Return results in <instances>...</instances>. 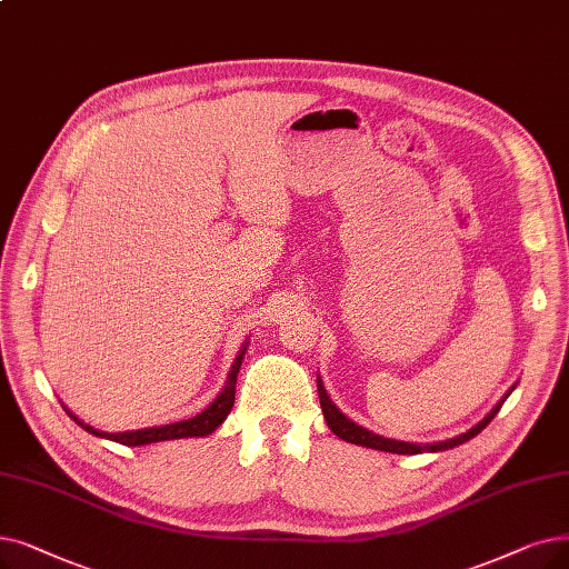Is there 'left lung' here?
Segmentation results:
<instances>
[{
  "label": "left lung",
  "instance_id": "8db88e82",
  "mask_svg": "<svg viewBox=\"0 0 569 569\" xmlns=\"http://www.w3.org/2000/svg\"><path fill=\"white\" fill-rule=\"evenodd\" d=\"M516 388V383L505 392V398L492 407L481 421L477 423V426H472L469 428L467 432H460V435H456V437H451V439H443V441H432V443H411V441H398V439H388V437H381V435H377V432H372V430H367V428H362V426H358V423H353L349 416H343L339 409H337V405L330 400V395H328V390H326V386H323V379L318 377V398H320V409H323V416H326V423H328V428L339 437V439H343V441H349V443H358V447H367V449H377V451H386V453H402V456H413V453H437V451H449V449H453V447H460V443H465V441H469L472 437H477L490 421L492 418H496V413L500 411V407L505 405V400L509 398L511 395V390Z\"/></svg>",
  "mask_w": 569,
  "mask_h": 569
}]
</instances>
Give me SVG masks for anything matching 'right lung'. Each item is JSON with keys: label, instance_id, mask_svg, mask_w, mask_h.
Instances as JSON below:
<instances>
[{"label": "right lung", "instance_id": "add662e5", "mask_svg": "<svg viewBox=\"0 0 569 569\" xmlns=\"http://www.w3.org/2000/svg\"><path fill=\"white\" fill-rule=\"evenodd\" d=\"M246 343L239 349V356L234 358L232 367H230V375L226 379V386L220 388V392L213 398V402H209L207 409H202L197 416L186 418V421H177V423H169V426H153V428H141V430H126V432H104V430H97L88 423H83L79 416H73L64 405V411L77 421L83 430H88L94 437H102V439H111L122 443V447H143V443H156V441H169V439H188V437H207L211 432H216L223 421L228 418V413L232 411L234 405V386H237V375H239V367L241 360L246 356Z\"/></svg>", "mask_w": 569, "mask_h": 569}]
</instances>
